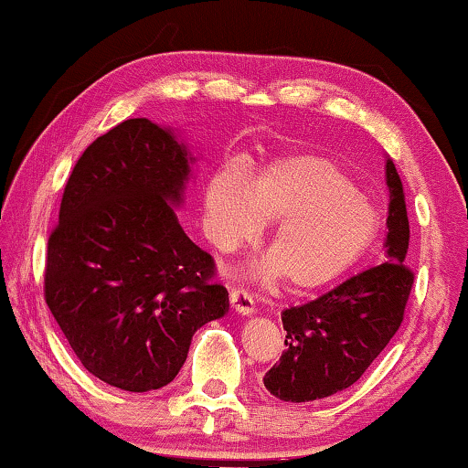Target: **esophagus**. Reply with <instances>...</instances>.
<instances>
[{"mask_svg":"<svg viewBox=\"0 0 468 468\" xmlns=\"http://www.w3.org/2000/svg\"><path fill=\"white\" fill-rule=\"evenodd\" d=\"M229 300H231V306H233L235 313H239L243 316L254 313V298H251L246 289H239V287L231 289V293H229Z\"/></svg>","mask_w":468,"mask_h":468,"instance_id":"obj_1","label":"esophagus"}]
</instances>
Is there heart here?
I'll list each match as a JSON object with an SVG mask.
<instances>
[{"label": "heart", "mask_w": 468, "mask_h": 468, "mask_svg": "<svg viewBox=\"0 0 468 468\" xmlns=\"http://www.w3.org/2000/svg\"><path fill=\"white\" fill-rule=\"evenodd\" d=\"M204 212L212 241L233 250L274 222L271 256L254 272H281L295 289H314L341 277L358 262L377 233V214L335 162L316 154L279 158L261 170L212 176L204 191Z\"/></svg>", "instance_id": "1"}]
</instances>
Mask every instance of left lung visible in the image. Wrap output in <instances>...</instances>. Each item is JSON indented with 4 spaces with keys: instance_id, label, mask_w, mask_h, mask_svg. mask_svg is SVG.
I'll return each instance as SVG.
<instances>
[{
    "instance_id": "8db88e82",
    "label": "left lung",
    "mask_w": 468,
    "mask_h": 468,
    "mask_svg": "<svg viewBox=\"0 0 468 468\" xmlns=\"http://www.w3.org/2000/svg\"><path fill=\"white\" fill-rule=\"evenodd\" d=\"M389 189L385 261L281 314L285 352L264 375V388L285 402H313L350 388L373 365L404 321L414 283L406 251L410 239L404 189L394 162L385 165Z\"/></svg>"
}]
</instances>
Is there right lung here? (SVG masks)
Masks as SVG:
<instances>
[{
	"label": "right lung",
	"mask_w": 468,
	"mask_h": 468,
	"mask_svg": "<svg viewBox=\"0 0 468 468\" xmlns=\"http://www.w3.org/2000/svg\"><path fill=\"white\" fill-rule=\"evenodd\" d=\"M194 160L147 118L121 122L74 165L48 239V308L80 365L124 391L168 385L194 333L229 308L172 207Z\"/></svg>",
	"instance_id": "add662e5"
}]
</instances>
